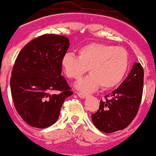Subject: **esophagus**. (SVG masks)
Segmentation results:
<instances>
[{
	"label": "esophagus",
	"instance_id": "1",
	"mask_svg": "<svg viewBox=\"0 0 156 156\" xmlns=\"http://www.w3.org/2000/svg\"><path fill=\"white\" fill-rule=\"evenodd\" d=\"M76 94L78 96H79L80 98H85L86 97H87V94H83V93H80V92H77Z\"/></svg>",
	"mask_w": 156,
	"mask_h": 156
}]
</instances>
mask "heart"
<instances>
[{
	"instance_id": "heart-1",
	"label": "heart",
	"mask_w": 156,
	"mask_h": 156,
	"mask_svg": "<svg viewBox=\"0 0 156 156\" xmlns=\"http://www.w3.org/2000/svg\"><path fill=\"white\" fill-rule=\"evenodd\" d=\"M79 57L66 53L62 58L65 73L70 79H79L89 69L91 75L81 80L76 87L83 92L95 90L101 85L110 89L118 85L128 67V57L125 49L104 43L92 42L79 50Z\"/></svg>"
}]
</instances>
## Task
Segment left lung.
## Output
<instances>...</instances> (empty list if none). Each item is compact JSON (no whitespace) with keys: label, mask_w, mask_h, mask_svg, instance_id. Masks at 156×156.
<instances>
[{"label":"left lung","mask_w":156,"mask_h":156,"mask_svg":"<svg viewBox=\"0 0 156 156\" xmlns=\"http://www.w3.org/2000/svg\"><path fill=\"white\" fill-rule=\"evenodd\" d=\"M144 84V70L135 62L126 79L111 94L101 100L98 111L91 114L94 125L105 133L127 128L136 116L141 104Z\"/></svg>","instance_id":"8db88e82"}]
</instances>
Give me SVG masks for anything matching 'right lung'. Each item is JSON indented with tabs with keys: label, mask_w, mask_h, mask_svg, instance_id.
I'll list each match as a JSON object with an SVG mask.
<instances>
[{
	"label": "right lung",
	"mask_w": 156,
	"mask_h": 156,
	"mask_svg": "<svg viewBox=\"0 0 156 156\" xmlns=\"http://www.w3.org/2000/svg\"><path fill=\"white\" fill-rule=\"evenodd\" d=\"M69 46L67 37L45 34L28 42L17 56L10 80L11 97L18 114L31 126L53 125L65 99L73 94L61 76Z\"/></svg>",
	"instance_id": "1"
}]
</instances>
